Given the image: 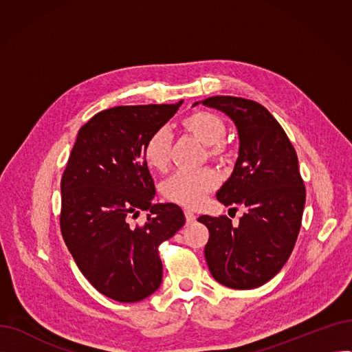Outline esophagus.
Returning <instances> with one entry per match:
<instances>
[{
    "label": "esophagus",
    "mask_w": 352,
    "mask_h": 352,
    "mask_svg": "<svg viewBox=\"0 0 352 352\" xmlns=\"http://www.w3.org/2000/svg\"><path fill=\"white\" fill-rule=\"evenodd\" d=\"M184 214H186V219H187V223H188V224L194 223V221L197 219L195 214H194L192 211H190V210H186V212H184Z\"/></svg>",
    "instance_id": "obj_1"
}]
</instances>
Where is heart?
<instances>
[{"label":"heart","instance_id":"1","mask_svg":"<svg viewBox=\"0 0 352 352\" xmlns=\"http://www.w3.org/2000/svg\"><path fill=\"white\" fill-rule=\"evenodd\" d=\"M182 128L204 144L208 155L219 162L230 160L232 150L227 141L223 140L227 126L224 120L211 111H194L182 120ZM144 160L153 170L164 171L170 164L171 157V133L168 128L161 126L148 137L144 144ZM218 177L211 170H201L195 173L178 171L165 179L161 186L162 195L175 204L195 208L204 202L206 197L218 187Z\"/></svg>","mask_w":352,"mask_h":352}]
</instances>
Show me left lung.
Here are the masks:
<instances>
[{"instance_id": "left-lung-1", "label": "left lung", "mask_w": 352, "mask_h": 352, "mask_svg": "<svg viewBox=\"0 0 352 352\" xmlns=\"http://www.w3.org/2000/svg\"><path fill=\"white\" fill-rule=\"evenodd\" d=\"M199 102L224 113L236 126L238 158L217 199L247 208L236 227L226 215L198 218L210 231L204 250L210 272L234 289L261 287L281 271L300 232L305 187L297 153L261 104L230 96Z\"/></svg>"}]
</instances>
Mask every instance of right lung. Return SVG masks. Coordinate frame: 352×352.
Here are the masks:
<instances>
[{
  "label": "right lung",
  "mask_w": 352,
  "mask_h": 352,
  "mask_svg": "<svg viewBox=\"0 0 352 352\" xmlns=\"http://www.w3.org/2000/svg\"><path fill=\"white\" fill-rule=\"evenodd\" d=\"M114 107L96 114L78 131L61 178V234L85 278L105 297L137 302L162 281L161 243L184 224L182 210L153 204L155 186L144 144L181 107ZM148 210L133 228L129 217Z\"/></svg>",
  "instance_id": "1"
}]
</instances>
